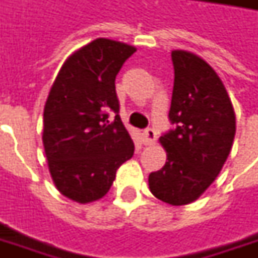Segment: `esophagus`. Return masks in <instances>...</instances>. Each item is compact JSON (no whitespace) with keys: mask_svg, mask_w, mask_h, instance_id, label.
I'll list each match as a JSON object with an SVG mask.
<instances>
[{"mask_svg":"<svg viewBox=\"0 0 258 258\" xmlns=\"http://www.w3.org/2000/svg\"><path fill=\"white\" fill-rule=\"evenodd\" d=\"M144 138H145V145H152V144H155V141H156V133H155V130L152 128H146L144 131Z\"/></svg>","mask_w":258,"mask_h":258,"instance_id":"1","label":"esophagus"}]
</instances>
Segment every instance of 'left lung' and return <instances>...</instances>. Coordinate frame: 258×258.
<instances>
[{"instance_id": "obj_1", "label": "left lung", "mask_w": 258, "mask_h": 258, "mask_svg": "<svg viewBox=\"0 0 258 258\" xmlns=\"http://www.w3.org/2000/svg\"><path fill=\"white\" fill-rule=\"evenodd\" d=\"M170 120L177 128L159 138L167 162L149 174L152 195L171 206L189 205L225 164L236 133L232 102L216 70L198 55L175 49Z\"/></svg>"}]
</instances>
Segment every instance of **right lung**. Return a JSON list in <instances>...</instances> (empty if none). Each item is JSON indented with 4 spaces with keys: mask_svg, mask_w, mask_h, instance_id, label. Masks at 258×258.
I'll list each match as a JSON object with an SVG mask.
<instances>
[{
    "mask_svg": "<svg viewBox=\"0 0 258 258\" xmlns=\"http://www.w3.org/2000/svg\"><path fill=\"white\" fill-rule=\"evenodd\" d=\"M137 48L96 38L69 56L44 106L42 145L55 188L85 205L109 192L116 171L134 155L118 116L114 80ZM116 113L109 122L106 113Z\"/></svg>",
    "mask_w": 258,
    "mask_h": 258,
    "instance_id": "add662e5",
    "label": "right lung"
}]
</instances>
